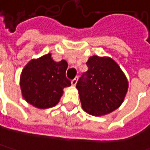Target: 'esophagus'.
Returning <instances> with one entry per match:
<instances>
[{
    "mask_svg": "<svg viewBox=\"0 0 150 150\" xmlns=\"http://www.w3.org/2000/svg\"><path fill=\"white\" fill-rule=\"evenodd\" d=\"M77 81H78V77H76L74 79H73V80H72V82H71L72 85H73V86H76V83H77Z\"/></svg>",
    "mask_w": 150,
    "mask_h": 150,
    "instance_id": "1",
    "label": "esophagus"
}]
</instances>
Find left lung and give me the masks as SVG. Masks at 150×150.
<instances>
[{
	"label": "left lung",
	"mask_w": 150,
	"mask_h": 150,
	"mask_svg": "<svg viewBox=\"0 0 150 150\" xmlns=\"http://www.w3.org/2000/svg\"><path fill=\"white\" fill-rule=\"evenodd\" d=\"M86 64L88 71L76 83L83 109L94 116L113 112L122 104L127 91L128 83L124 73L107 57L92 56Z\"/></svg>",
	"instance_id": "8db88e82"
}]
</instances>
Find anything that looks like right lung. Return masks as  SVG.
Segmentation results:
<instances>
[{"label":"right lung","instance_id":"add662e5","mask_svg":"<svg viewBox=\"0 0 150 150\" xmlns=\"http://www.w3.org/2000/svg\"><path fill=\"white\" fill-rule=\"evenodd\" d=\"M67 63L59 62L51 54L30 60L23 68L21 76V90L23 98L40 109L56 105L63 93V89L71 85L66 77Z\"/></svg>","mask_w":150,"mask_h":150}]
</instances>
